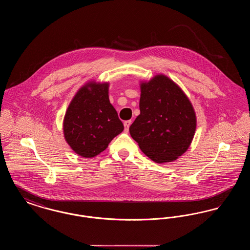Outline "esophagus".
I'll return each instance as SVG.
<instances>
[{"instance_id":"34e87169","label":"esophagus","mask_w":250,"mask_h":250,"mask_svg":"<svg viewBox=\"0 0 250 250\" xmlns=\"http://www.w3.org/2000/svg\"><path fill=\"white\" fill-rule=\"evenodd\" d=\"M131 123H132V122H131V120L125 121V122L124 123V125H125V130L126 131V132H127L128 129H129V126H130Z\"/></svg>"}]
</instances>
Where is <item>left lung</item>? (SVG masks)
Listing matches in <instances>:
<instances>
[{"label": "left lung", "mask_w": 250, "mask_h": 250, "mask_svg": "<svg viewBox=\"0 0 250 250\" xmlns=\"http://www.w3.org/2000/svg\"><path fill=\"white\" fill-rule=\"evenodd\" d=\"M140 115L129 127L131 137L155 163L176 160L189 148L197 118L190 100L163 74L141 83Z\"/></svg>", "instance_id": "1"}]
</instances>
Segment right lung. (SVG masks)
<instances>
[{"label":"right lung","instance_id":"obj_1","mask_svg":"<svg viewBox=\"0 0 250 250\" xmlns=\"http://www.w3.org/2000/svg\"><path fill=\"white\" fill-rule=\"evenodd\" d=\"M108 83L91 81L74 95L66 109L62 129L72 150L91 158L106 150L124 125L109 102Z\"/></svg>","mask_w":250,"mask_h":250}]
</instances>
